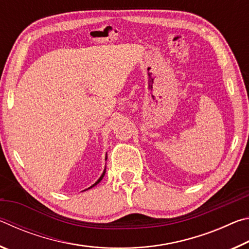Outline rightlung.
<instances>
[{"label": "right lung", "mask_w": 249, "mask_h": 249, "mask_svg": "<svg viewBox=\"0 0 249 249\" xmlns=\"http://www.w3.org/2000/svg\"><path fill=\"white\" fill-rule=\"evenodd\" d=\"M105 159H107V158H105ZM105 171H107V168H105V169H104V171H103V174H102V175H101V177H100V178H99V180H98V181H96V182H95V183H94L93 185H91V187H90V188H88V189H91V188H93V187H94V185H96V184H98V183L100 182V181L103 179V177H104V175H105Z\"/></svg>", "instance_id": "right-lung-1"}]
</instances>
